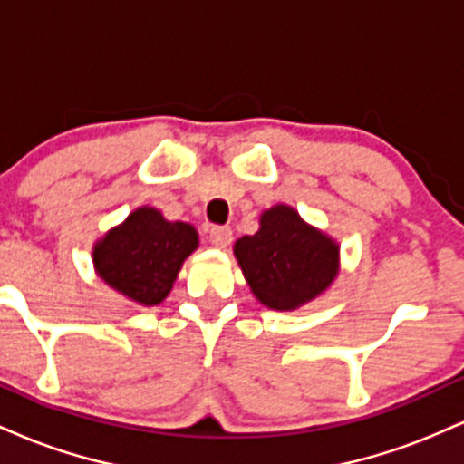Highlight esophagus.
Wrapping results in <instances>:
<instances>
[{
    "instance_id": "1",
    "label": "esophagus",
    "mask_w": 464,
    "mask_h": 464,
    "mask_svg": "<svg viewBox=\"0 0 464 464\" xmlns=\"http://www.w3.org/2000/svg\"><path fill=\"white\" fill-rule=\"evenodd\" d=\"M209 239L216 248H227L233 242V231L228 227H214L209 231Z\"/></svg>"
}]
</instances>
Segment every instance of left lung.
Masks as SVG:
<instances>
[{"mask_svg": "<svg viewBox=\"0 0 464 464\" xmlns=\"http://www.w3.org/2000/svg\"><path fill=\"white\" fill-rule=\"evenodd\" d=\"M233 255L255 299L276 312L318 299L340 273V244L284 202L259 216L257 233L239 237Z\"/></svg>", "mask_w": 464, "mask_h": 464, "instance_id": "1", "label": "left lung"}]
</instances>
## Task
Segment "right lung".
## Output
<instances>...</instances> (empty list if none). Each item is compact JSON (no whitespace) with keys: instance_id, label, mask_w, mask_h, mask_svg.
<instances>
[{"instance_id":"1","label":"right lung","mask_w":464,"mask_h":464,"mask_svg":"<svg viewBox=\"0 0 464 464\" xmlns=\"http://www.w3.org/2000/svg\"><path fill=\"white\" fill-rule=\"evenodd\" d=\"M198 248V231L165 220L154 207H137L93 244V268L111 290L143 307L163 303L183 262Z\"/></svg>"}]
</instances>
